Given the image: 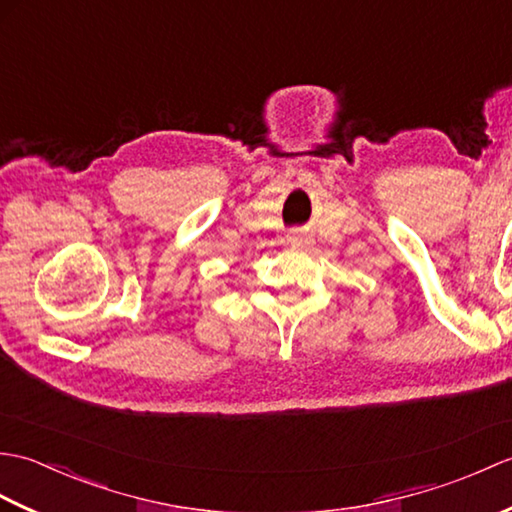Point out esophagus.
I'll list each match as a JSON object with an SVG mask.
<instances>
[{
	"label": "esophagus",
	"instance_id": "obj_1",
	"mask_svg": "<svg viewBox=\"0 0 512 512\" xmlns=\"http://www.w3.org/2000/svg\"><path fill=\"white\" fill-rule=\"evenodd\" d=\"M290 242H292V244H297V246H301V244H303V237H301L299 233H292V235H290Z\"/></svg>",
	"mask_w": 512,
	"mask_h": 512
}]
</instances>
